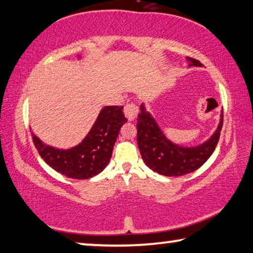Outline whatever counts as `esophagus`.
<instances>
[{"label": "esophagus", "instance_id": "34e87169", "mask_svg": "<svg viewBox=\"0 0 253 253\" xmlns=\"http://www.w3.org/2000/svg\"><path fill=\"white\" fill-rule=\"evenodd\" d=\"M124 114H125V116L128 121L132 122V121H135V118L137 117V114H138V108H137V106L135 104L129 102V104H127L125 106V108H124Z\"/></svg>", "mask_w": 253, "mask_h": 253}]
</instances>
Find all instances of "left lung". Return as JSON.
<instances>
[{
  "label": "left lung",
  "instance_id": "1",
  "mask_svg": "<svg viewBox=\"0 0 253 253\" xmlns=\"http://www.w3.org/2000/svg\"><path fill=\"white\" fill-rule=\"evenodd\" d=\"M188 67H201L198 60L186 58ZM223 125V110L215 131L204 143L186 147L169 140L158 126L155 118L146 109L144 102L137 118V144L145 164L154 172L164 176H183L200 169L212 155L219 142Z\"/></svg>",
  "mask_w": 253,
  "mask_h": 253
}]
</instances>
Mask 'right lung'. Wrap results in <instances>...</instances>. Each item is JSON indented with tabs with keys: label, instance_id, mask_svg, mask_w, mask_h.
I'll list each match as a JSON object with an SVG mask.
<instances>
[{
	"label": "right lung",
	"instance_id": "add662e5",
	"mask_svg": "<svg viewBox=\"0 0 253 253\" xmlns=\"http://www.w3.org/2000/svg\"><path fill=\"white\" fill-rule=\"evenodd\" d=\"M78 59L81 55H77ZM122 106H105L81 142L70 148L45 144L32 131L40 156L51 169L67 177L87 179L96 176L108 165L121 127L127 122Z\"/></svg>",
	"mask_w": 253,
	"mask_h": 253
}]
</instances>
